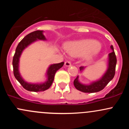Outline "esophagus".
Returning <instances> with one entry per match:
<instances>
[{
  "mask_svg": "<svg viewBox=\"0 0 129 129\" xmlns=\"http://www.w3.org/2000/svg\"><path fill=\"white\" fill-rule=\"evenodd\" d=\"M65 66H66V67H69V66H71V62H69V61H66V62H65Z\"/></svg>",
  "mask_w": 129,
  "mask_h": 129,
  "instance_id": "34e87169",
  "label": "esophagus"
}]
</instances>
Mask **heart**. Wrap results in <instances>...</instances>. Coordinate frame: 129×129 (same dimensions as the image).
Wrapping results in <instances>:
<instances>
[{"mask_svg":"<svg viewBox=\"0 0 129 129\" xmlns=\"http://www.w3.org/2000/svg\"><path fill=\"white\" fill-rule=\"evenodd\" d=\"M65 49L71 56L79 57L84 55V59L90 61L100 52L101 44L92 39H84L67 43Z\"/></svg>","mask_w":129,"mask_h":129,"instance_id":"obj_1","label":"heart"}]
</instances>
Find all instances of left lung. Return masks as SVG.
Here are the masks:
<instances>
[{"instance_id":"obj_1","label":"left lung","mask_w":129,"mask_h":129,"mask_svg":"<svg viewBox=\"0 0 129 129\" xmlns=\"http://www.w3.org/2000/svg\"><path fill=\"white\" fill-rule=\"evenodd\" d=\"M110 48L112 50V52L109 54V62H108L109 63H108L107 69L103 76L99 80L93 82L89 85H85L80 83L79 80V76H77L74 81V85L77 89L85 93H94V92H99L104 89L108 83L114 78L115 73L117 58L112 45L110 46ZM84 69L85 67L83 66L80 67V71L81 72H82Z\"/></svg>"}]
</instances>
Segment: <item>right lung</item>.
I'll return each mask as SVG.
<instances>
[{
  "label": "right lung",
  "mask_w": 129,
  "mask_h": 129,
  "mask_svg": "<svg viewBox=\"0 0 129 129\" xmlns=\"http://www.w3.org/2000/svg\"><path fill=\"white\" fill-rule=\"evenodd\" d=\"M37 40H46L45 36L43 34V30H36L27 35L18 44L15 49V52L12 60L14 75L15 79L19 81V82L21 84L22 86L25 89L31 91V92H42V91H44L49 89L54 81L55 73L64 64V62H62L60 63L50 65L47 71V79L45 82L41 83V84H31V83H28L25 81L19 73V58L23 50L30 44L34 42Z\"/></svg>",
  "instance_id": "1"
}]
</instances>
